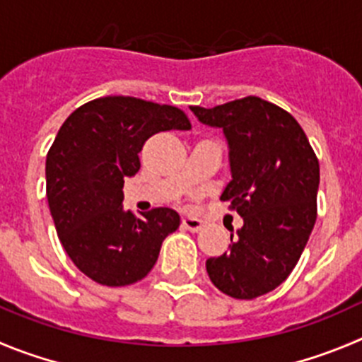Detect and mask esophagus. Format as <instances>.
Segmentation results:
<instances>
[{
	"label": "esophagus",
	"instance_id": "1",
	"mask_svg": "<svg viewBox=\"0 0 362 362\" xmlns=\"http://www.w3.org/2000/svg\"><path fill=\"white\" fill-rule=\"evenodd\" d=\"M182 225L191 232H200L204 228V221L194 218V216H185V218H182Z\"/></svg>",
	"mask_w": 362,
	"mask_h": 362
}]
</instances>
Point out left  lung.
<instances>
[{
    "instance_id": "1",
    "label": "left lung",
    "mask_w": 362,
    "mask_h": 362,
    "mask_svg": "<svg viewBox=\"0 0 362 362\" xmlns=\"http://www.w3.org/2000/svg\"><path fill=\"white\" fill-rule=\"evenodd\" d=\"M191 110L227 137L232 180L221 200L245 221L228 252L207 259L209 279L232 298H257L288 279L309 241L320 162L298 121L261 98Z\"/></svg>"
}]
</instances>
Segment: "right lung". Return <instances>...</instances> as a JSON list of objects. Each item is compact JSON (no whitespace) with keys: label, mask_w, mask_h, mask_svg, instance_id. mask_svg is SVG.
<instances>
[{"label":"right lung","mask_w":362,"mask_h":362,"mask_svg":"<svg viewBox=\"0 0 362 362\" xmlns=\"http://www.w3.org/2000/svg\"><path fill=\"white\" fill-rule=\"evenodd\" d=\"M189 128L177 107L132 96L89 101L60 127L46 157V197L64 250L94 282L119 288L144 279L178 228L173 209L141 218L124 211L123 185L151 135Z\"/></svg>","instance_id":"obj_1"}]
</instances>
